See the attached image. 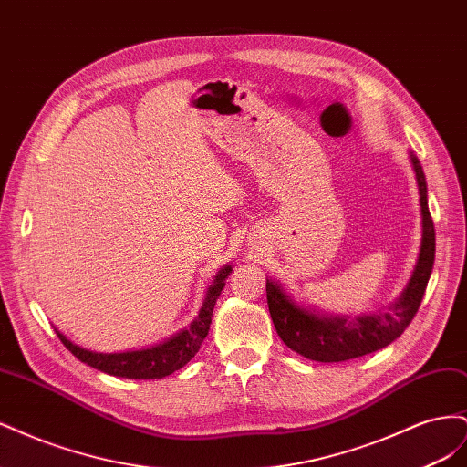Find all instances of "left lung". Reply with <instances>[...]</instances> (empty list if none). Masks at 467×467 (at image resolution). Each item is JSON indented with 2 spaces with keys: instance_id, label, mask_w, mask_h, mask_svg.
Wrapping results in <instances>:
<instances>
[{
  "instance_id": "left-lung-1",
  "label": "left lung",
  "mask_w": 467,
  "mask_h": 467,
  "mask_svg": "<svg viewBox=\"0 0 467 467\" xmlns=\"http://www.w3.org/2000/svg\"><path fill=\"white\" fill-rule=\"evenodd\" d=\"M420 196L422 239L415 271L405 290L384 312L370 316H325L296 304L278 282L266 278V302L275 329L286 347L317 362H343L370 355L393 343L413 321L434 265V223L429 212L427 181L417 155L409 153Z\"/></svg>"
}]
</instances>
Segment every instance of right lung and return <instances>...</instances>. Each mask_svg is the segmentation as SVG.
<instances>
[{"label":"right lung","mask_w":467,"mask_h":467,"mask_svg":"<svg viewBox=\"0 0 467 467\" xmlns=\"http://www.w3.org/2000/svg\"><path fill=\"white\" fill-rule=\"evenodd\" d=\"M232 273V265L222 266L218 275L214 276L210 288L206 290V298L201 306V312L192 319L189 327L179 331L171 338H167L165 343L155 345L142 350H126V352H93L83 347L74 345L69 338L54 329L58 335L64 347L72 352V355L86 362L88 366L95 370H101L110 376H120V378H134V379H158L173 374L175 370L182 368L196 352H199L202 341L208 335L212 314H214V306L218 296L222 294L225 286V278Z\"/></svg>","instance_id":"add662e5"}]
</instances>
